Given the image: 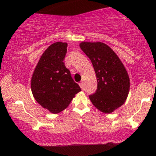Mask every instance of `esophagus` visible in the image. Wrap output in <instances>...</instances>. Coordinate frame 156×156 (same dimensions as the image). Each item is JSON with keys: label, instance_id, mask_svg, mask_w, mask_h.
<instances>
[{"label": "esophagus", "instance_id": "obj_1", "mask_svg": "<svg viewBox=\"0 0 156 156\" xmlns=\"http://www.w3.org/2000/svg\"><path fill=\"white\" fill-rule=\"evenodd\" d=\"M79 86H80V88H81V89L83 88V83H82V82H81V83H79Z\"/></svg>", "mask_w": 156, "mask_h": 156}]
</instances>
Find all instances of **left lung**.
I'll list each match as a JSON object with an SVG mask.
<instances>
[{
  "label": "left lung",
  "instance_id": "obj_1",
  "mask_svg": "<svg viewBox=\"0 0 156 156\" xmlns=\"http://www.w3.org/2000/svg\"><path fill=\"white\" fill-rule=\"evenodd\" d=\"M80 49L90 58L98 80L95 93L89 95L92 104L105 114L123 105L130 90V78L124 64L114 51L101 42H83Z\"/></svg>",
  "mask_w": 156,
  "mask_h": 156
}]
</instances>
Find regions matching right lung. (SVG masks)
Wrapping results in <instances>:
<instances>
[{"instance_id": "right-lung-1", "label": "right lung", "mask_w": 156, "mask_h": 156, "mask_svg": "<svg viewBox=\"0 0 156 156\" xmlns=\"http://www.w3.org/2000/svg\"><path fill=\"white\" fill-rule=\"evenodd\" d=\"M67 48V42L51 44L41 55L31 77L34 98L53 114L64 110L77 93L81 91L64 65Z\"/></svg>"}]
</instances>
